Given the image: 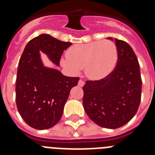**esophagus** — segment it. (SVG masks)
<instances>
[{"label":"esophagus","mask_w":155,"mask_h":155,"mask_svg":"<svg viewBox=\"0 0 155 155\" xmlns=\"http://www.w3.org/2000/svg\"><path fill=\"white\" fill-rule=\"evenodd\" d=\"M84 84V81H82V80H79L78 81V86L79 87H83Z\"/></svg>","instance_id":"34e87169"}]
</instances>
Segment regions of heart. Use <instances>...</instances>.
Wrapping results in <instances>:
<instances>
[{
    "label": "heart",
    "instance_id": "obj_1",
    "mask_svg": "<svg viewBox=\"0 0 155 155\" xmlns=\"http://www.w3.org/2000/svg\"><path fill=\"white\" fill-rule=\"evenodd\" d=\"M67 57L61 65L74 74L84 68L86 76L98 80L108 76L116 67L118 51L116 44L110 40L78 43L68 49Z\"/></svg>",
    "mask_w": 155,
    "mask_h": 155
}]
</instances>
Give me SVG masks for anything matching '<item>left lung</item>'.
<instances>
[{"label": "left lung", "mask_w": 155, "mask_h": 155, "mask_svg": "<svg viewBox=\"0 0 155 155\" xmlns=\"http://www.w3.org/2000/svg\"><path fill=\"white\" fill-rule=\"evenodd\" d=\"M115 42L118 51L115 69L101 80L87 81L83 87L86 113L94 124L108 129L127 124L137 112L141 98L142 81L136 54L125 41L115 39Z\"/></svg>", "instance_id": "8db88e82"}]
</instances>
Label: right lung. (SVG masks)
Here are the masks:
<instances>
[{
    "label": "right lung",
    "mask_w": 155,
    "mask_h": 155,
    "mask_svg": "<svg viewBox=\"0 0 155 155\" xmlns=\"http://www.w3.org/2000/svg\"><path fill=\"white\" fill-rule=\"evenodd\" d=\"M71 44L41 34L25 47L18 63L15 99L19 113L32 128L46 130L60 121L70 91L79 81V78L64 76L61 71L44 67L39 52L59 66L61 55Z\"/></svg>",
    "instance_id": "right-lung-1"
}]
</instances>
